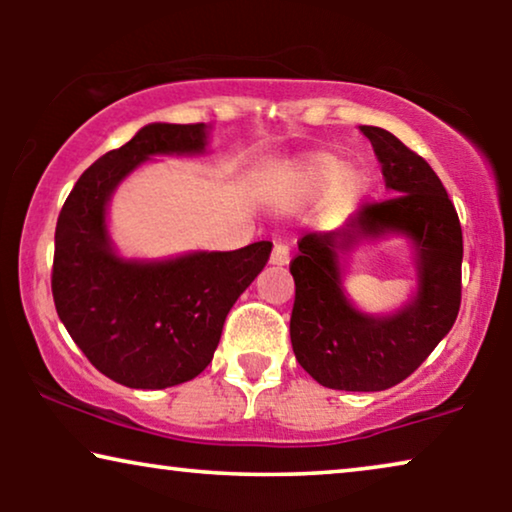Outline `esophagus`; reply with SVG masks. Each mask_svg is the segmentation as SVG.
<instances>
[{
	"label": "esophagus",
	"mask_w": 512,
	"mask_h": 512,
	"mask_svg": "<svg viewBox=\"0 0 512 512\" xmlns=\"http://www.w3.org/2000/svg\"><path fill=\"white\" fill-rule=\"evenodd\" d=\"M289 247H286V244H282V242H277L275 247H272V254H270V263L272 265H279V268H282V265H289Z\"/></svg>",
	"instance_id": "34e87169"
}]
</instances>
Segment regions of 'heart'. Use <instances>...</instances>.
<instances>
[{
	"label": "heart",
	"mask_w": 512,
	"mask_h": 512,
	"mask_svg": "<svg viewBox=\"0 0 512 512\" xmlns=\"http://www.w3.org/2000/svg\"><path fill=\"white\" fill-rule=\"evenodd\" d=\"M333 188L335 205H349L359 200L368 188V177L363 170H342V160L333 153H307L298 158L284 174V191L293 200H314Z\"/></svg>",
	"instance_id": "obj_1"
}]
</instances>
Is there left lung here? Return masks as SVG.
<instances>
[{
  "label": "left lung",
  "mask_w": 512,
  "mask_h": 512,
  "mask_svg": "<svg viewBox=\"0 0 512 512\" xmlns=\"http://www.w3.org/2000/svg\"><path fill=\"white\" fill-rule=\"evenodd\" d=\"M359 130L382 163L391 198L363 205L338 230L300 237L291 261V345L300 366L324 387L382 391L415 373L454 326L464 237L457 209L431 165L387 130ZM389 232L416 244L418 293L396 315L370 318L341 291L339 256L361 239Z\"/></svg>",
  "instance_id": "1"
}]
</instances>
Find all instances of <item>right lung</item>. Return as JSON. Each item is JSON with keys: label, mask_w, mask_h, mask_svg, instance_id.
<instances>
[{"label": "right lung", "mask_w": 512, "mask_h": 512, "mask_svg": "<svg viewBox=\"0 0 512 512\" xmlns=\"http://www.w3.org/2000/svg\"><path fill=\"white\" fill-rule=\"evenodd\" d=\"M207 125L151 123L81 174L55 226V310L88 361L123 387L165 389L212 361L230 307L268 263L272 242L128 261L107 230L116 186L153 156H195Z\"/></svg>", "instance_id": "right-lung-1"}]
</instances>
